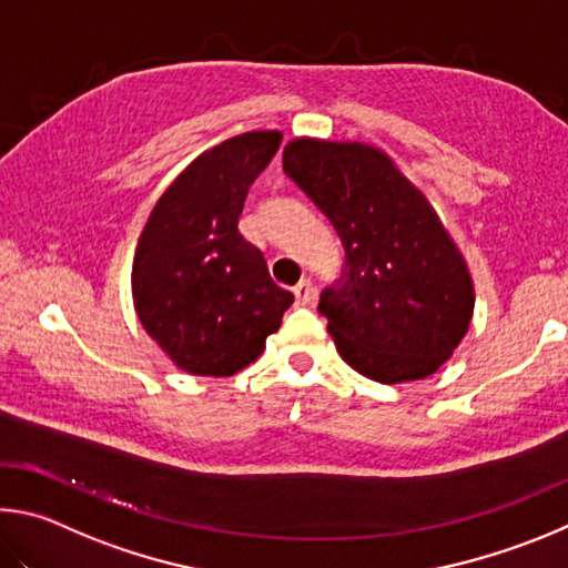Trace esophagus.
Listing matches in <instances>:
<instances>
[{"instance_id": "34e87169", "label": "esophagus", "mask_w": 568, "mask_h": 568, "mask_svg": "<svg viewBox=\"0 0 568 568\" xmlns=\"http://www.w3.org/2000/svg\"><path fill=\"white\" fill-rule=\"evenodd\" d=\"M294 296H296V304L302 306H310L314 302V284L310 278H302V282L294 286Z\"/></svg>"}]
</instances>
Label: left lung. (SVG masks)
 Returning <instances> with one entry per match:
<instances>
[{
	"label": "left lung",
	"mask_w": 568,
	"mask_h": 568,
	"mask_svg": "<svg viewBox=\"0 0 568 568\" xmlns=\"http://www.w3.org/2000/svg\"><path fill=\"white\" fill-rule=\"evenodd\" d=\"M284 172L344 244V274L320 302L342 359L379 384L432 376L469 332L476 296L429 199L364 142L296 136L284 146Z\"/></svg>",
	"instance_id": "8db88e82"
}]
</instances>
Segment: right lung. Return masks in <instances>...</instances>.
<instances>
[{"label": "right lung", "instance_id": "add662e5", "mask_svg": "<svg viewBox=\"0 0 568 568\" xmlns=\"http://www.w3.org/2000/svg\"><path fill=\"white\" fill-rule=\"evenodd\" d=\"M282 132H246L199 154L159 196L132 264L134 312L179 369L232 376L256 362L294 294L272 282L239 214Z\"/></svg>", "mask_w": 568, "mask_h": 568}]
</instances>
